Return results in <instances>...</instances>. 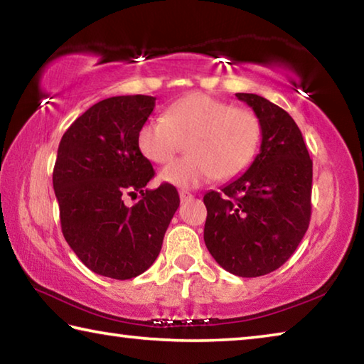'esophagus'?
<instances>
[{
	"instance_id": "esophagus-1",
	"label": "esophagus",
	"mask_w": 364,
	"mask_h": 364,
	"mask_svg": "<svg viewBox=\"0 0 364 364\" xmlns=\"http://www.w3.org/2000/svg\"><path fill=\"white\" fill-rule=\"evenodd\" d=\"M193 194H191L189 193V191H180V199H181V202H183V204H184V202H188V200H191V199H193Z\"/></svg>"
}]
</instances>
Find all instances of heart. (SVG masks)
Returning <instances> with one entry per match:
<instances>
[{
    "instance_id": "b5f03b06",
    "label": "heart",
    "mask_w": 364,
    "mask_h": 364,
    "mask_svg": "<svg viewBox=\"0 0 364 364\" xmlns=\"http://www.w3.org/2000/svg\"><path fill=\"white\" fill-rule=\"evenodd\" d=\"M186 143L188 156L159 173L176 188H196L215 176L232 180L254 162L262 143V122L250 109L204 93H191L165 110L164 119L144 122L139 152L152 164H167Z\"/></svg>"
}]
</instances>
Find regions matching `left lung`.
<instances>
[{
    "label": "left lung",
    "mask_w": 364,
    "mask_h": 364,
    "mask_svg": "<svg viewBox=\"0 0 364 364\" xmlns=\"http://www.w3.org/2000/svg\"><path fill=\"white\" fill-rule=\"evenodd\" d=\"M262 122V144L245 173L204 196V241L221 268L257 278L284 264L308 230L313 162L284 109L236 93Z\"/></svg>",
    "instance_id": "1"
}]
</instances>
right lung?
<instances>
[{"label": "right lung", "mask_w": 364, "mask_h": 364, "mask_svg": "<svg viewBox=\"0 0 364 364\" xmlns=\"http://www.w3.org/2000/svg\"><path fill=\"white\" fill-rule=\"evenodd\" d=\"M156 97L114 96L91 106L59 143L53 186L60 226L86 268L112 279H132L156 262L165 231L180 207L171 184L146 189L154 176L139 152L138 132ZM141 194L133 208L125 193Z\"/></svg>", "instance_id": "1"}]
</instances>
